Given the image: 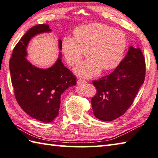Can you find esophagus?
I'll list each match as a JSON object with an SVG mask.
<instances>
[{
  "label": "esophagus",
  "instance_id": "esophagus-1",
  "mask_svg": "<svg viewBox=\"0 0 158 158\" xmlns=\"http://www.w3.org/2000/svg\"><path fill=\"white\" fill-rule=\"evenodd\" d=\"M86 81H84V80H82V79H79V80H77V83L78 84V85H82V84H85L86 83Z\"/></svg>",
  "mask_w": 158,
  "mask_h": 158
}]
</instances>
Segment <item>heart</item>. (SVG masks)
<instances>
[{"instance_id":"heart-1","label":"heart","mask_w":158,"mask_h":158,"mask_svg":"<svg viewBox=\"0 0 158 158\" xmlns=\"http://www.w3.org/2000/svg\"><path fill=\"white\" fill-rule=\"evenodd\" d=\"M75 38L66 37L62 51L69 65H75L89 55L92 57L75 69L79 76L89 77L97 75L103 68L110 70L117 66L127 46L126 35L122 31L107 25L94 23L74 30Z\"/></svg>"}]
</instances>
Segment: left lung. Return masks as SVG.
<instances>
[{
  "label": "left lung",
  "instance_id": "8db88e82",
  "mask_svg": "<svg viewBox=\"0 0 158 158\" xmlns=\"http://www.w3.org/2000/svg\"><path fill=\"white\" fill-rule=\"evenodd\" d=\"M146 62L140 48L130 46L125 57L113 73L92 81L97 93L92 99L93 113L103 121L123 115L132 104L143 83Z\"/></svg>",
  "mask_w": 158,
  "mask_h": 158
}]
</instances>
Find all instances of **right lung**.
I'll use <instances>...</instances> for the list:
<instances>
[{
    "mask_svg": "<svg viewBox=\"0 0 158 158\" xmlns=\"http://www.w3.org/2000/svg\"><path fill=\"white\" fill-rule=\"evenodd\" d=\"M48 24L31 28L15 46L10 59V71L17 103L31 117L50 123L59 114L61 95L76 85V77L61 62V54L52 66L40 69L32 65L26 56L29 41L35 35L51 32ZM62 41L59 40L61 50Z\"/></svg>",
    "mask_w": 158,
    "mask_h": 158,
    "instance_id": "1",
    "label": "right lung"
}]
</instances>
